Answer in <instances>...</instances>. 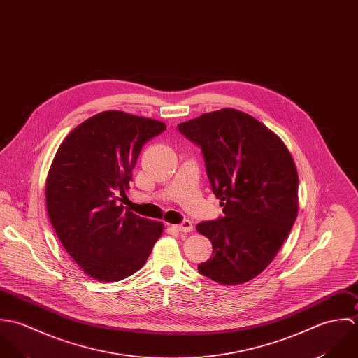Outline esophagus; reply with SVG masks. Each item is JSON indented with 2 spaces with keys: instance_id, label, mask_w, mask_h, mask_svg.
Wrapping results in <instances>:
<instances>
[{
  "instance_id": "1",
  "label": "esophagus",
  "mask_w": 358,
  "mask_h": 358,
  "mask_svg": "<svg viewBox=\"0 0 358 358\" xmlns=\"http://www.w3.org/2000/svg\"><path fill=\"white\" fill-rule=\"evenodd\" d=\"M173 228H174L176 231H178V232H191L192 228H194V225H192V222H191L189 220H184L181 224L173 225Z\"/></svg>"
}]
</instances>
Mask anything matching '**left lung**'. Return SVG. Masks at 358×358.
<instances>
[{
    "mask_svg": "<svg viewBox=\"0 0 358 358\" xmlns=\"http://www.w3.org/2000/svg\"><path fill=\"white\" fill-rule=\"evenodd\" d=\"M177 129L201 148L224 213L196 225L213 246V257L198 270L221 285L248 282L273 262L294 224V162L278 136L236 109L205 113Z\"/></svg>",
    "mask_w": 358,
    "mask_h": 358,
    "instance_id": "1",
    "label": "left lung"
}]
</instances>
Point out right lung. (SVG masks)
Here are the masks:
<instances>
[{
    "label": "right lung",
    "instance_id": "add662e5",
    "mask_svg": "<svg viewBox=\"0 0 358 358\" xmlns=\"http://www.w3.org/2000/svg\"><path fill=\"white\" fill-rule=\"evenodd\" d=\"M166 130L153 119L120 110L98 113L61 143L45 185L50 221L80 268L116 282L148 260L163 224L120 205L143 143Z\"/></svg>",
    "mask_w": 358,
    "mask_h": 358
}]
</instances>
